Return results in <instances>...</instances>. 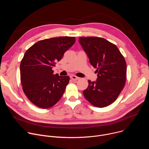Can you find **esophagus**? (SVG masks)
Segmentation results:
<instances>
[{"label": "esophagus", "instance_id": "34e87169", "mask_svg": "<svg viewBox=\"0 0 149 149\" xmlns=\"http://www.w3.org/2000/svg\"><path fill=\"white\" fill-rule=\"evenodd\" d=\"M71 78L72 80H74V81H76V80H78V79H79V77H76V76H75V75H71Z\"/></svg>", "mask_w": 149, "mask_h": 149}]
</instances>
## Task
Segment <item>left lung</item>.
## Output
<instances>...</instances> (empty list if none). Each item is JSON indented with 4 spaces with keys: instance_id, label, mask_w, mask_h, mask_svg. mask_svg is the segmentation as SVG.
I'll list each match as a JSON object with an SVG mask.
<instances>
[{
    "instance_id": "obj_1",
    "label": "left lung",
    "mask_w": 149,
    "mask_h": 149,
    "mask_svg": "<svg viewBox=\"0 0 149 149\" xmlns=\"http://www.w3.org/2000/svg\"><path fill=\"white\" fill-rule=\"evenodd\" d=\"M79 42L96 68L97 81L88 80L83 91L86 100L95 107L103 108L114 102L126 81V62L117 47L105 39L79 37Z\"/></svg>"
}]
</instances>
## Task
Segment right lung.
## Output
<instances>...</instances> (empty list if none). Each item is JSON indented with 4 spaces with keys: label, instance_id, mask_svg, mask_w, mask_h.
Returning a JSON list of instances; mask_svg holds the SVG:
<instances>
[{
    "label": "right lung",
    "instance_id": "1",
    "mask_svg": "<svg viewBox=\"0 0 149 149\" xmlns=\"http://www.w3.org/2000/svg\"><path fill=\"white\" fill-rule=\"evenodd\" d=\"M75 42V37L51 38L26 51L20 65V82L25 94L37 107L49 109L62 97L70 77L54 74L52 68Z\"/></svg>",
    "mask_w": 149,
    "mask_h": 149
}]
</instances>
